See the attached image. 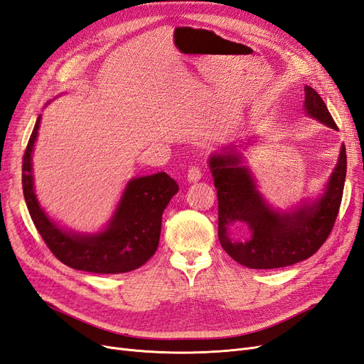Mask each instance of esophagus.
<instances>
[{
  "mask_svg": "<svg viewBox=\"0 0 364 364\" xmlns=\"http://www.w3.org/2000/svg\"><path fill=\"white\" fill-rule=\"evenodd\" d=\"M186 179H188V182H197L202 179V171L200 168L197 167V165H191V167L188 168V171H186Z\"/></svg>",
  "mask_w": 364,
  "mask_h": 364,
  "instance_id": "esophagus-1",
  "label": "esophagus"
}]
</instances>
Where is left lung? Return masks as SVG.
I'll use <instances>...</instances> for the list:
<instances>
[{"instance_id": "left-lung-1", "label": "left lung", "mask_w": 364, "mask_h": 364, "mask_svg": "<svg viewBox=\"0 0 364 364\" xmlns=\"http://www.w3.org/2000/svg\"><path fill=\"white\" fill-rule=\"evenodd\" d=\"M304 91L306 114L337 129L321 95L310 86H305ZM346 164L343 146L321 199L293 214H278L264 203L238 156L234 153L214 155L209 159V168L218 199L220 245L230 258L250 269H279L310 258L334 228L343 197ZM235 223L248 226L251 237L246 242H235L227 235V226Z\"/></svg>"}]
</instances>
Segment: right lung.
Listing matches in <instances>:
<instances>
[{"label": "right lung", "instance_id": "obj_1", "mask_svg": "<svg viewBox=\"0 0 364 364\" xmlns=\"http://www.w3.org/2000/svg\"><path fill=\"white\" fill-rule=\"evenodd\" d=\"M39 121L41 115L24 151L23 191L33 223L53 255L71 269L91 273H126L144 266L158 249L162 213L179 185L164 171L130 181L105 232L92 237L65 232L42 211L33 191L31 151Z\"/></svg>", "mask_w": 364, "mask_h": 364}]
</instances>
